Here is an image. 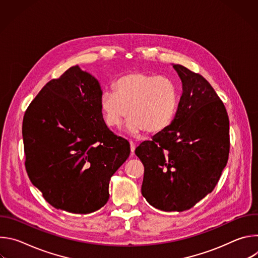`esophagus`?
I'll return each instance as SVG.
<instances>
[{
	"mask_svg": "<svg viewBox=\"0 0 258 258\" xmlns=\"http://www.w3.org/2000/svg\"><path fill=\"white\" fill-rule=\"evenodd\" d=\"M130 144H131V153H132V155H134L135 150H136V144L133 141H131Z\"/></svg>",
	"mask_w": 258,
	"mask_h": 258,
	"instance_id": "1",
	"label": "esophagus"
}]
</instances>
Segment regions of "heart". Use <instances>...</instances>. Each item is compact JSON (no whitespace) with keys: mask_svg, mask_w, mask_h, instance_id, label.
Instances as JSON below:
<instances>
[{"mask_svg":"<svg viewBox=\"0 0 258 258\" xmlns=\"http://www.w3.org/2000/svg\"><path fill=\"white\" fill-rule=\"evenodd\" d=\"M177 103V91L169 79L135 71L121 76L114 84V93H105L100 106L108 126H120L130 115L131 133L156 135L170 125Z\"/></svg>","mask_w":258,"mask_h":258,"instance_id":"b5f03b06","label":"heart"}]
</instances>
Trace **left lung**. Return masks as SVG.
Wrapping results in <instances>:
<instances>
[{
	"label": "left lung",
	"instance_id": "1",
	"mask_svg": "<svg viewBox=\"0 0 258 258\" xmlns=\"http://www.w3.org/2000/svg\"><path fill=\"white\" fill-rule=\"evenodd\" d=\"M182 94L171 124L135 151L144 164L142 195L163 211L192 208L211 193L230 152L226 107L199 73L173 64Z\"/></svg>",
	"mask_w": 258,
	"mask_h": 258
}]
</instances>
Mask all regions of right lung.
<instances>
[{
  "mask_svg": "<svg viewBox=\"0 0 258 258\" xmlns=\"http://www.w3.org/2000/svg\"><path fill=\"white\" fill-rule=\"evenodd\" d=\"M99 82L78 65L50 81L22 122L25 168L53 207L87 214L109 199L110 177L131 153L106 125Z\"/></svg>",
  "mask_w": 258,
  "mask_h": 258,
  "instance_id": "right-lung-1",
  "label": "right lung"
}]
</instances>
